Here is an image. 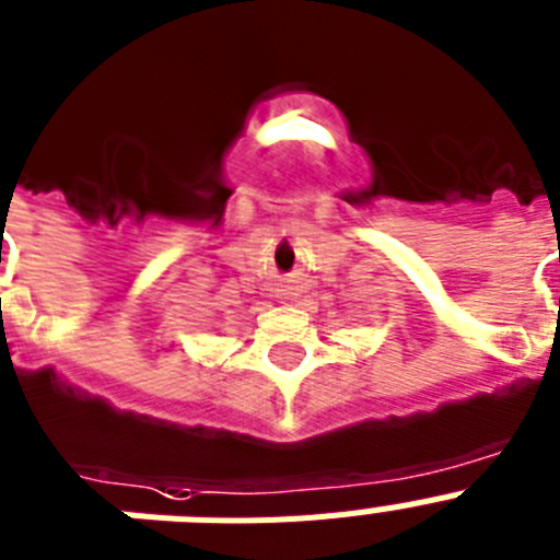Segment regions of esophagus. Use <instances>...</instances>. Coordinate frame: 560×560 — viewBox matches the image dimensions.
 <instances>
[{"instance_id": "obj_1", "label": "esophagus", "mask_w": 560, "mask_h": 560, "mask_svg": "<svg viewBox=\"0 0 560 560\" xmlns=\"http://www.w3.org/2000/svg\"><path fill=\"white\" fill-rule=\"evenodd\" d=\"M284 295H287V290H284Z\"/></svg>"}]
</instances>
